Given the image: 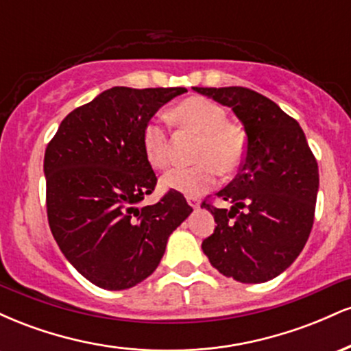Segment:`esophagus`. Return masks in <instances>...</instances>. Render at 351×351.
I'll list each match as a JSON object with an SVG mask.
<instances>
[{
  "label": "esophagus",
  "mask_w": 351,
  "mask_h": 351,
  "mask_svg": "<svg viewBox=\"0 0 351 351\" xmlns=\"http://www.w3.org/2000/svg\"><path fill=\"white\" fill-rule=\"evenodd\" d=\"M188 204L191 208H199V204H201V201L198 199V198H195V196H188Z\"/></svg>",
  "instance_id": "obj_1"
}]
</instances>
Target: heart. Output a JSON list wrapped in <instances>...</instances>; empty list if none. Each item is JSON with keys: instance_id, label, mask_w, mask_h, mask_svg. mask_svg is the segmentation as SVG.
Masks as SVG:
<instances>
[{"instance_id": "heart-1", "label": "heart", "mask_w": 351, "mask_h": 351, "mask_svg": "<svg viewBox=\"0 0 351 351\" xmlns=\"http://www.w3.org/2000/svg\"><path fill=\"white\" fill-rule=\"evenodd\" d=\"M171 119L184 130L199 135L193 153L198 162L193 167L173 168L162 184L186 196H199L217 183V176L231 175L244 162L245 134L237 123L228 122L219 104L208 97L193 95L171 108ZM142 145L148 163L156 170L170 165V136L160 119H150L142 132Z\"/></svg>"}]
</instances>
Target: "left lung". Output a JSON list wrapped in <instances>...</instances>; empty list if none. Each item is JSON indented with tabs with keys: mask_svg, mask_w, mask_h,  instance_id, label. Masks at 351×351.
<instances>
[{
	"mask_svg": "<svg viewBox=\"0 0 351 351\" xmlns=\"http://www.w3.org/2000/svg\"><path fill=\"white\" fill-rule=\"evenodd\" d=\"M193 88L231 107L245 130L239 173L216 193L232 208L203 201L217 226L201 247L223 276L243 284L267 282L297 259L312 231L317 160L299 122L263 94L236 86Z\"/></svg>",
	"mask_w": 351,
	"mask_h": 351,
	"instance_id": "1",
	"label": "left lung"
}]
</instances>
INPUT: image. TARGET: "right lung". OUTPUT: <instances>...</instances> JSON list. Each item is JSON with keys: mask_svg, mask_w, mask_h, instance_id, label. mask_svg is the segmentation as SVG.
I'll return each instance as SVG.
<instances>
[{"mask_svg": "<svg viewBox=\"0 0 351 351\" xmlns=\"http://www.w3.org/2000/svg\"><path fill=\"white\" fill-rule=\"evenodd\" d=\"M184 87H112L72 110L44 155L47 221L66 259L100 289L123 291L152 276L168 237L193 211L170 189L138 208L156 186L145 156V123Z\"/></svg>", "mask_w": 351, "mask_h": 351, "instance_id": "1", "label": "right lung"}]
</instances>
